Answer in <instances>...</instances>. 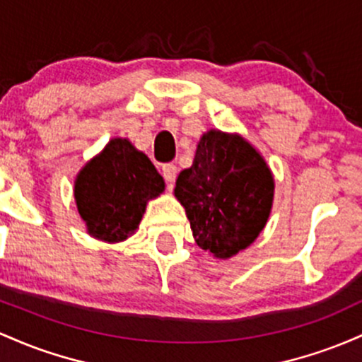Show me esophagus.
<instances>
[{
	"instance_id": "esophagus-1",
	"label": "esophagus",
	"mask_w": 362,
	"mask_h": 362,
	"mask_svg": "<svg viewBox=\"0 0 362 362\" xmlns=\"http://www.w3.org/2000/svg\"><path fill=\"white\" fill-rule=\"evenodd\" d=\"M162 176L168 182H173L177 176V168L174 164H164L162 165Z\"/></svg>"
}]
</instances>
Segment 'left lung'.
<instances>
[{
	"instance_id": "obj_1",
	"label": "left lung",
	"mask_w": 362,
	"mask_h": 362,
	"mask_svg": "<svg viewBox=\"0 0 362 362\" xmlns=\"http://www.w3.org/2000/svg\"><path fill=\"white\" fill-rule=\"evenodd\" d=\"M274 189L270 168L245 138L210 129L198 141L192 168L177 176L174 194L197 245L226 259L262 233Z\"/></svg>"
}]
</instances>
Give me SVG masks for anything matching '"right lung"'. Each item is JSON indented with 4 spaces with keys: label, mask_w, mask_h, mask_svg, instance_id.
Wrapping results in <instances>:
<instances>
[{
    "label": "right lung",
    "mask_w": 362,
    "mask_h": 362,
    "mask_svg": "<svg viewBox=\"0 0 362 362\" xmlns=\"http://www.w3.org/2000/svg\"><path fill=\"white\" fill-rule=\"evenodd\" d=\"M164 180L127 138H112L75 180V200L88 234L119 243L138 229L147 202L164 192Z\"/></svg>",
    "instance_id": "obj_1"
}]
</instances>
